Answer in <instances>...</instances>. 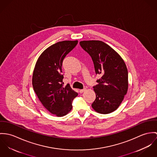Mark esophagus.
Returning a JSON list of instances; mask_svg holds the SVG:
<instances>
[{
  "mask_svg": "<svg viewBox=\"0 0 157 157\" xmlns=\"http://www.w3.org/2000/svg\"><path fill=\"white\" fill-rule=\"evenodd\" d=\"M86 90V88H84V89H82V90H79V92H80V93H82L84 91H85Z\"/></svg>",
  "mask_w": 157,
  "mask_h": 157,
  "instance_id": "obj_1",
  "label": "esophagus"
}]
</instances>
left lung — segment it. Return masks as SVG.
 Masks as SVG:
<instances>
[{
    "mask_svg": "<svg viewBox=\"0 0 157 157\" xmlns=\"http://www.w3.org/2000/svg\"><path fill=\"white\" fill-rule=\"evenodd\" d=\"M81 48L91 56L96 74L102 75L93 87L96 99L92 108L101 114H109L119 106L128 88V73L121 56L101 41H82Z\"/></svg>",
    "mask_w": 157,
    "mask_h": 157,
    "instance_id": "8db88e82",
    "label": "left lung"
}]
</instances>
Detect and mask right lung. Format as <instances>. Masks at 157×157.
<instances>
[{"label": "right lung", "mask_w": 157, "mask_h": 157, "mask_svg": "<svg viewBox=\"0 0 157 157\" xmlns=\"http://www.w3.org/2000/svg\"><path fill=\"white\" fill-rule=\"evenodd\" d=\"M78 41H63L47 48L38 58L33 76V86L43 105L58 117L72 108L78 93L69 84L63 87L62 65L64 58L77 45Z\"/></svg>", "instance_id": "1"}]
</instances>
